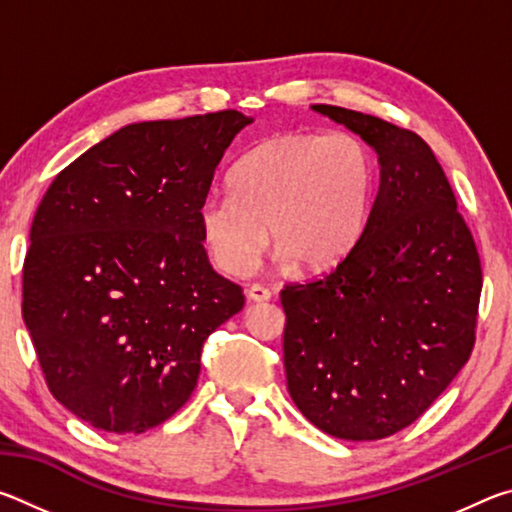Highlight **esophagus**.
<instances>
[{"label": "esophagus", "mask_w": 512, "mask_h": 512, "mask_svg": "<svg viewBox=\"0 0 512 512\" xmlns=\"http://www.w3.org/2000/svg\"><path fill=\"white\" fill-rule=\"evenodd\" d=\"M246 296L253 302H266V300H271V291L262 287V284H250V287L246 289Z\"/></svg>", "instance_id": "34e87169"}]
</instances>
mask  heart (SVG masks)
<instances>
[{"instance_id": "1", "label": "heart", "mask_w": 512, "mask_h": 512, "mask_svg": "<svg viewBox=\"0 0 512 512\" xmlns=\"http://www.w3.org/2000/svg\"><path fill=\"white\" fill-rule=\"evenodd\" d=\"M375 180V160L357 135L280 133L232 169V194L205 198L198 232L214 266L228 275H246L268 237L282 266L327 271L357 246Z\"/></svg>"}]
</instances>
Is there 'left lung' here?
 <instances>
[{"instance_id": "left-lung-1", "label": "left lung", "mask_w": 512, "mask_h": 512, "mask_svg": "<svg viewBox=\"0 0 512 512\" xmlns=\"http://www.w3.org/2000/svg\"><path fill=\"white\" fill-rule=\"evenodd\" d=\"M314 110L377 151L381 180L350 255L280 293L287 386L320 431L379 440L418 420L470 359L481 259L420 135L357 110Z\"/></svg>"}]
</instances>
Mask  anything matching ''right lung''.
I'll use <instances>...</instances> for the list:
<instances>
[{"instance_id": "right-lung-1", "label": "right lung", "mask_w": 512, "mask_h": 512, "mask_svg": "<svg viewBox=\"0 0 512 512\" xmlns=\"http://www.w3.org/2000/svg\"><path fill=\"white\" fill-rule=\"evenodd\" d=\"M250 121H142L58 173L22 268V316L51 395L94 429L144 433L192 397L203 343L244 307L212 268L198 207Z\"/></svg>"}]
</instances>
